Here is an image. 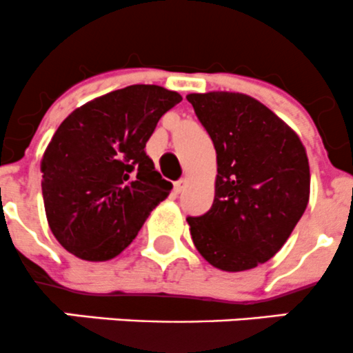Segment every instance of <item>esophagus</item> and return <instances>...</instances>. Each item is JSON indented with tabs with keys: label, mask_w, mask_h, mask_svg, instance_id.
I'll return each instance as SVG.
<instances>
[{
	"label": "esophagus",
	"mask_w": 353,
	"mask_h": 353,
	"mask_svg": "<svg viewBox=\"0 0 353 353\" xmlns=\"http://www.w3.org/2000/svg\"><path fill=\"white\" fill-rule=\"evenodd\" d=\"M186 186H188L186 177H184V179L176 181V183H174V192H176V194H179V192L184 191V188H186Z\"/></svg>",
	"instance_id": "34e87169"
}]
</instances>
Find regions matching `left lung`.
I'll return each instance as SVG.
<instances>
[{
  "label": "left lung",
  "mask_w": 353,
  "mask_h": 353,
  "mask_svg": "<svg viewBox=\"0 0 353 353\" xmlns=\"http://www.w3.org/2000/svg\"><path fill=\"white\" fill-rule=\"evenodd\" d=\"M216 150L213 206L189 216L199 254L226 272L254 269L289 239L310 199V164L291 127L242 92L186 96Z\"/></svg>",
  "instance_id": "8db88e82"
}]
</instances>
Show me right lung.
<instances>
[{
    "mask_svg": "<svg viewBox=\"0 0 353 353\" xmlns=\"http://www.w3.org/2000/svg\"><path fill=\"white\" fill-rule=\"evenodd\" d=\"M176 91L133 84L74 110L42 157V194L57 242L76 257L103 262L125 250L150 211L169 196L145 154Z\"/></svg>",
    "mask_w": 353,
    "mask_h": 353,
    "instance_id": "add662e5",
    "label": "right lung"
}]
</instances>
